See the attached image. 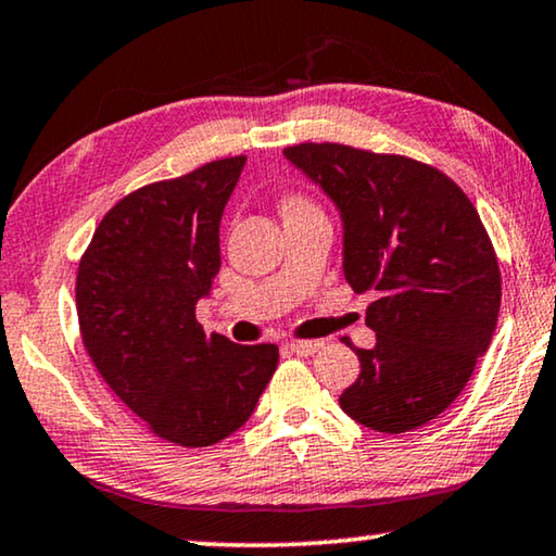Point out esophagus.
I'll return each mask as SVG.
<instances>
[{
  "label": "esophagus",
  "instance_id": "34e87169",
  "mask_svg": "<svg viewBox=\"0 0 556 556\" xmlns=\"http://www.w3.org/2000/svg\"><path fill=\"white\" fill-rule=\"evenodd\" d=\"M321 344L325 342H319V339H309V342H289V344H285L289 352H294V354H300V357H309V354H314V352H319L321 350Z\"/></svg>",
  "mask_w": 556,
  "mask_h": 556
}]
</instances>
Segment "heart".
I'll return each mask as SVG.
<instances>
[{"mask_svg": "<svg viewBox=\"0 0 556 556\" xmlns=\"http://www.w3.org/2000/svg\"><path fill=\"white\" fill-rule=\"evenodd\" d=\"M296 212H317V206L300 194H289L281 199V214H296Z\"/></svg>", "mask_w": 556, "mask_h": 556, "instance_id": "obj_1", "label": "heart"}]
</instances>
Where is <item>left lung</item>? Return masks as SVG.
I'll list each match as a JSON object with an SVG mask.
<instances>
[{
	"label": "left lung",
	"mask_w": 556,
	"mask_h": 556,
	"mask_svg": "<svg viewBox=\"0 0 556 556\" xmlns=\"http://www.w3.org/2000/svg\"><path fill=\"white\" fill-rule=\"evenodd\" d=\"M285 156L339 210L346 281L377 292L367 306L377 344L354 350L362 371L339 404L384 434L427 425L469 382L500 317V264L475 204L409 156L329 142Z\"/></svg>",
	"instance_id": "obj_1"
}]
</instances>
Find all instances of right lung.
<instances>
[{"label": "right lung", "instance_id": "right-lung-1", "mask_svg": "<svg viewBox=\"0 0 556 556\" xmlns=\"http://www.w3.org/2000/svg\"><path fill=\"white\" fill-rule=\"evenodd\" d=\"M244 162L217 160L127 194L79 262L87 354L112 392L179 446L237 432L279 362L277 344H235L197 321V302L219 271V222Z\"/></svg>", "mask_w": 556, "mask_h": 556}]
</instances>
